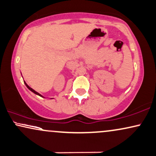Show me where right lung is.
Wrapping results in <instances>:
<instances>
[{
  "label": "right lung",
  "instance_id": "obj_1",
  "mask_svg": "<svg viewBox=\"0 0 156 156\" xmlns=\"http://www.w3.org/2000/svg\"><path fill=\"white\" fill-rule=\"evenodd\" d=\"M24 84H26V87H27L28 89H29V90L30 91H31V92H34V94H37V95H38V96H40V97H41V98H44V96H42L41 94H39V93H38V92H36V91H35V90H33V89H32L31 87H29V85H28V84H26V82H24ZM51 99H54V98H51Z\"/></svg>",
  "mask_w": 156,
  "mask_h": 156
}]
</instances>
